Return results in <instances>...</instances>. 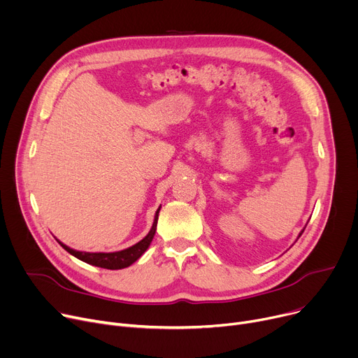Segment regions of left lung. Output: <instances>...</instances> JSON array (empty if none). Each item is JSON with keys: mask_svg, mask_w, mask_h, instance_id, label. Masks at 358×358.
<instances>
[{"mask_svg": "<svg viewBox=\"0 0 358 358\" xmlns=\"http://www.w3.org/2000/svg\"><path fill=\"white\" fill-rule=\"evenodd\" d=\"M302 232H304V231H302ZM302 232H301V234H299V236H301V235H302Z\"/></svg>", "mask_w": 358, "mask_h": 358, "instance_id": "8db88e82", "label": "left lung"}]
</instances>
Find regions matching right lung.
<instances>
[{
    "label": "right lung",
    "instance_id": "obj_1",
    "mask_svg": "<svg viewBox=\"0 0 358 358\" xmlns=\"http://www.w3.org/2000/svg\"><path fill=\"white\" fill-rule=\"evenodd\" d=\"M157 217H159V212H156L155 222H153V227H152L150 232L141 242H137L136 245L130 246V248L119 251V252H107V254L106 252H80V251H74V250L69 248L67 245H64L62 242H60V245L63 246V248L67 252H70L71 255H74L80 261H85V262L90 264V265H96V266L106 268V269L127 268L134 261L139 259L143 255V252L149 248V245H150V242H152V239L155 236V232H156Z\"/></svg>",
    "mask_w": 358,
    "mask_h": 358
}]
</instances>
